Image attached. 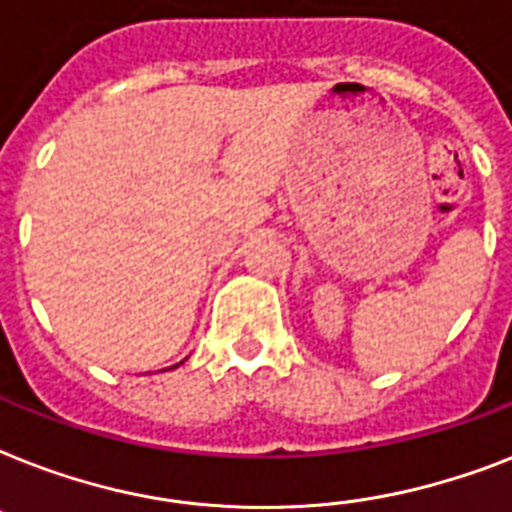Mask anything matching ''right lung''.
<instances>
[{"label": "right lung", "mask_w": 512, "mask_h": 512, "mask_svg": "<svg viewBox=\"0 0 512 512\" xmlns=\"http://www.w3.org/2000/svg\"><path fill=\"white\" fill-rule=\"evenodd\" d=\"M181 363H184V360H181ZM181 363H178V365H181ZM178 365H173V368H178Z\"/></svg>", "instance_id": "add662e5"}]
</instances>
